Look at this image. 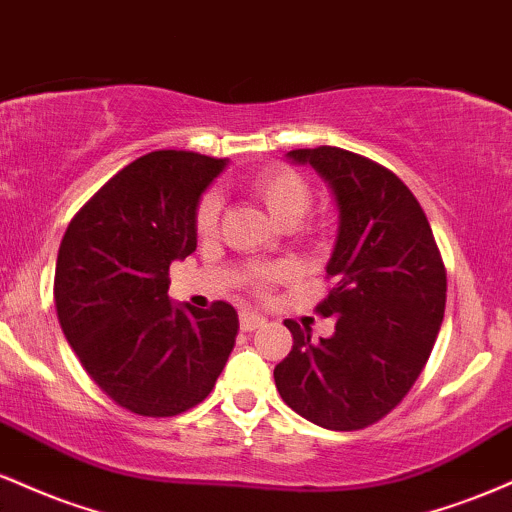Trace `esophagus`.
<instances>
[{"label": "esophagus", "instance_id": "1", "mask_svg": "<svg viewBox=\"0 0 512 512\" xmlns=\"http://www.w3.org/2000/svg\"><path fill=\"white\" fill-rule=\"evenodd\" d=\"M262 325H264V317H260V315H255V313L240 315V330L243 332H255V330H260Z\"/></svg>", "mask_w": 512, "mask_h": 512}]
</instances>
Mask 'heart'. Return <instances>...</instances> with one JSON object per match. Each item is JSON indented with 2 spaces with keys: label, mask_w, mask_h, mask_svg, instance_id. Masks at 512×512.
<instances>
[{
  "label": "heart",
  "mask_w": 512,
  "mask_h": 512,
  "mask_svg": "<svg viewBox=\"0 0 512 512\" xmlns=\"http://www.w3.org/2000/svg\"><path fill=\"white\" fill-rule=\"evenodd\" d=\"M250 192L279 226H289V223L296 226L310 207V190L305 185V180L286 168H264L260 173H255L250 180ZM219 211V195L211 192V195L202 199V204L197 209L199 233L214 231L216 221H219ZM286 276H289V269L286 267L255 269L252 272L255 284H272V281H281Z\"/></svg>",
  "instance_id": "b5f03b06"
}]
</instances>
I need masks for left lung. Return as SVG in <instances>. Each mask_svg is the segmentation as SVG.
Here are the masks:
<instances>
[{
	"instance_id": "1",
	"label": "left lung",
	"mask_w": 512,
	"mask_h": 512,
	"mask_svg": "<svg viewBox=\"0 0 512 512\" xmlns=\"http://www.w3.org/2000/svg\"><path fill=\"white\" fill-rule=\"evenodd\" d=\"M330 187L337 238L334 289L317 310L334 334L320 342L286 320L293 349L274 368L281 399L313 424L356 431L390 414L424 370L445 313V269L416 197L395 173L337 149H296Z\"/></svg>"
}]
</instances>
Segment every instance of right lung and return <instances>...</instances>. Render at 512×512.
I'll return each instance as SVG.
<instances>
[{
	"mask_svg": "<svg viewBox=\"0 0 512 512\" xmlns=\"http://www.w3.org/2000/svg\"><path fill=\"white\" fill-rule=\"evenodd\" d=\"M228 158L154 151L93 195L64 233L55 305L64 337L110 399L142 416H175L214 390L238 313L173 303L168 269L197 248V209Z\"/></svg>",
	"mask_w": 512,
	"mask_h": 512,
	"instance_id": "right-lung-1",
	"label": "right lung"
}]
</instances>
